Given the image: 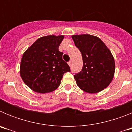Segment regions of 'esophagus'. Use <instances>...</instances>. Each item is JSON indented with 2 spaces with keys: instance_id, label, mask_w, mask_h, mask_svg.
<instances>
[{
  "instance_id": "34e87169",
  "label": "esophagus",
  "mask_w": 132,
  "mask_h": 132,
  "mask_svg": "<svg viewBox=\"0 0 132 132\" xmlns=\"http://www.w3.org/2000/svg\"><path fill=\"white\" fill-rule=\"evenodd\" d=\"M71 64H72L71 61H69V62H68V65H69L70 67H71Z\"/></svg>"
}]
</instances>
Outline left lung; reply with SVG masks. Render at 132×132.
<instances>
[{"instance_id":"8db88e82","label":"left lung","mask_w":132,"mask_h":132,"mask_svg":"<svg viewBox=\"0 0 132 132\" xmlns=\"http://www.w3.org/2000/svg\"><path fill=\"white\" fill-rule=\"evenodd\" d=\"M72 39L80 50L83 61L82 70L74 75L77 84L86 93L102 91L114 78L115 62L111 52L96 36L73 35Z\"/></svg>"}]
</instances>
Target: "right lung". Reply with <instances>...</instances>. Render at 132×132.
Listing matches in <instances>:
<instances>
[{
	"label": "right lung",
	"mask_w": 132,
	"mask_h": 132,
	"mask_svg": "<svg viewBox=\"0 0 132 132\" xmlns=\"http://www.w3.org/2000/svg\"><path fill=\"white\" fill-rule=\"evenodd\" d=\"M64 36L39 38L23 54L20 74L24 83L39 93L53 91L60 85L63 74L70 72L68 64L59 51Z\"/></svg>",
	"instance_id": "right-lung-1"
}]
</instances>
